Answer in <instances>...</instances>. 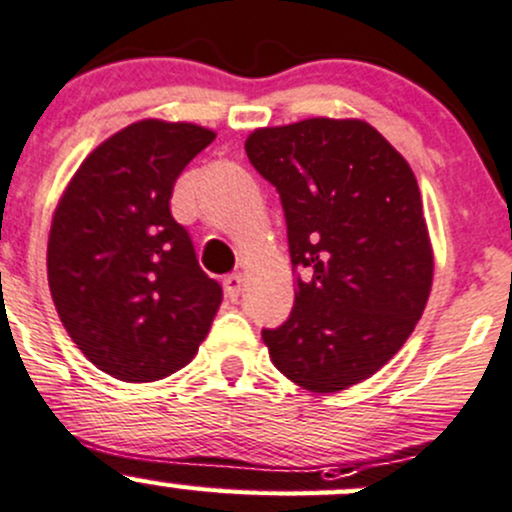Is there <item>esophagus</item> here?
<instances>
[{"mask_svg":"<svg viewBox=\"0 0 512 512\" xmlns=\"http://www.w3.org/2000/svg\"><path fill=\"white\" fill-rule=\"evenodd\" d=\"M243 274H230V277L223 279V289H226V296L230 301H238L240 291H243Z\"/></svg>","mask_w":512,"mask_h":512,"instance_id":"1","label":"esophagus"}]
</instances>
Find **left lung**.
<instances>
[{"label": "left lung", "instance_id": "1", "mask_svg": "<svg viewBox=\"0 0 512 512\" xmlns=\"http://www.w3.org/2000/svg\"><path fill=\"white\" fill-rule=\"evenodd\" d=\"M247 160L277 189L296 299L262 330L274 367L330 393L379 372L413 333L432 286L423 199L408 162L364 121L260 128Z\"/></svg>", "mask_w": 512, "mask_h": 512}]
</instances>
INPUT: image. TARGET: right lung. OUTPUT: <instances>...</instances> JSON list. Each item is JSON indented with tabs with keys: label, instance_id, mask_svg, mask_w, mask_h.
I'll use <instances>...</instances> for the list:
<instances>
[{
	"label": "right lung",
	"instance_id": "right-lung-1",
	"mask_svg": "<svg viewBox=\"0 0 512 512\" xmlns=\"http://www.w3.org/2000/svg\"><path fill=\"white\" fill-rule=\"evenodd\" d=\"M213 138L194 123H131L82 162L55 209L53 303L84 357L121 381L192 362L221 306V284L170 211L179 172Z\"/></svg>",
	"mask_w": 512,
	"mask_h": 512
}]
</instances>
